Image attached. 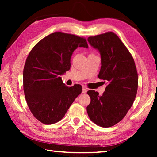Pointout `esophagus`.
I'll return each mask as SVG.
<instances>
[{
    "label": "esophagus",
    "mask_w": 157,
    "mask_h": 157,
    "mask_svg": "<svg viewBox=\"0 0 157 157\" xmlns=\"http://www.w3.org/2000/svg\"><path fill=\"white\" fill-rule=\"evenodd\" d=\"M87 92V88H86V87H83V89H82V93H86Z\"/></svg>",
    "instance_id": "obj_1"
}]
</instances>
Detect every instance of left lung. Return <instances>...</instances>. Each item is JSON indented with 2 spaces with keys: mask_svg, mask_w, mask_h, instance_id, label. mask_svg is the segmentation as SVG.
Here are the masks:
<instances>
[{
  "mask_svg": "<svg viewBox=\"0 0 157 157\" xmlns=\"http://www.w3.org/2000/svg\"><path fill=\"white\" fill-rule=\"evenodd\" d=\"M88 40L101 53L98 78L108 84L101 96L92 90L88 91L90 103L87 113L95 124L109 128L121 121L134 103L138 85L137 69L131 53L114 32L90 36Z\"/></svg>",
  "mask_w": 157,
  "mask_h": 157,
  "instance_id": "8db88e82",
  "label": "left lung"
}]
</instances>
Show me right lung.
Masks as SVG:
<instances>
[{"label":"right lung","mask_w":157,"mask_h":157,"mask_svg":"<svg viewBox=\"0 0 157 157\" xmlns=\"http://www.w3.org/2000/svg\"><path fill=\"white\" fill-rule=\"evenodd\" d=\"M78 47L88 48L86 39L56 32L42 39L29 52L23 73V91L32 115L45 125L61 120L82 87H68L61 76L71 67Z\"/></svg>","instance_id":"right-lung-1"}]
</instances>
